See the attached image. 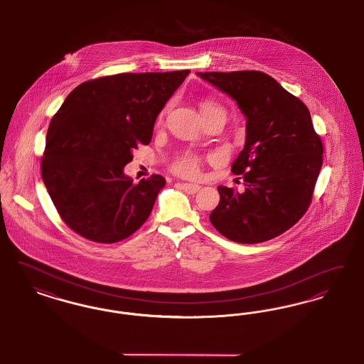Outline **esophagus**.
Segmentation results:
<instances>
[{"instance_id":"1","label":"esophagus","mask_w":364,"mask_h":364,"mask_svg":"<svg viewBox=\"0 0 364 364\" xmlns=\"http://www.w3.org/2000/svg\"><path fill=\"white\" fill-rule=\"evenodd\" d=\"M181 188L186 191V192H188V193H196L198 191L200 190V186H198V184H190V183H183V184H181Z\"/></svg>"}]
</instances>
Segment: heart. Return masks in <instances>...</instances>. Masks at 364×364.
Listing matches in <instances>:
<instances>
[{
    "instance_id": "heart-1",
    "label": "heart",
    "mask_w": 364,
    "mask_h": 364,
    "mask_svg": "<svg viewBox=\"0 0 364 364\" xmlns=\"http://www.w3.org/2000/svg\"><path fill=\"white\" fill-rule=\"evenodd\" d=\"M199 109H200V112H202L205 119L208 117L210 114H213V113L224 112L221 105L218 104L217 101H214V100H210V98L202 100L199 102ZM165 112L166 110H164L161 113V116H159L161 119L164 117ZM200 165H202V158L200 156H198V154H193V153H187V154H184L180 159H177L174 162L173 172L174 173L180 174V176H184V177H195V176L199 174Z\"/></svg>"
}]
</instances>
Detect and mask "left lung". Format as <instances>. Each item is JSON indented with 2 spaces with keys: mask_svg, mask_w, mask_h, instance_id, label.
<instances>
[{
  "mask_svg": "<svg viewBox=\"0 0 364 364\" xmlns=\"http://www.w3.org/2000/svg\"><path fill=\"white\" fill-rule=\"evenodd\" d=\"M247 117L245 144L232 165L245 190L218 187L210 223L226 239L257 244L287 232L310 208L323 144L307 106L259 70L198 72Z\"/></svg>",
  "mask_w": 364,
  "mask_h": 364,
  "instance_id": "1",
  "label": "left lung"
}]
</instances>
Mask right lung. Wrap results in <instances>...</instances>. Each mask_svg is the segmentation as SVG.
Segmentation results:
<instances>
[{"mask_svg": "<svg viewBox=\"0 0 364 364\" xmlns=\"http://www.w3.org/2000/svg\"><path fill=\"white\" fill-rule=\"evenodd\" d=\"M190 70L117 73L76 87L53 116L42 178L61 220L95 242H122L149 218L165 178L124 174Z\"/></svg>", "mask_w": 364, "mask_h": 364, "instance_id": "obj_1", "label": "right lung"}]
</instances>
